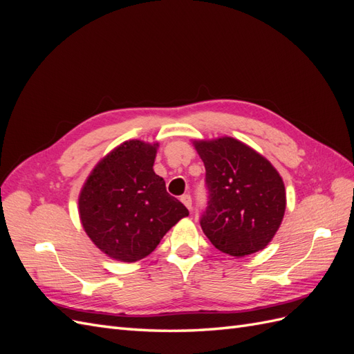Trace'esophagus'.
<instances>
[{
  "instance_id": "1",
  "label": "esophagus",
  "mask_w": 354,
  "mask_h": 354,
  "mask_svg": "<svg viewBox=\"0 0 354 354\" xmlns=\"http://www.w3.org/2000/svg\"><path fill=\"white\" fill-rule=\"evenodd\" d=\"M180 199H181V202L185 203V207L187 209H192V198H190V195H183Z\"/></svg>"
}]
</instances>
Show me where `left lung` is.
Returning a JSON list of instances; mask_svg holds the SVG:
<instances>
[{"label": "left lung", "instance_id": "1", "mask_svg": "<svg viewBox=\"0 0 354 354\" xmlns=\"http://www.w3.org/2000/svg\"><path fill=\"white\" fill-rule=\"evenodd\" d=\"M194 146L207 171L209 201L201 218L205 236L236 259L264 250L279 230L286 208L281 174L238 138L194 140Z\"/></svg>", "mask_w": 354, "mask_h": 354}]
</instances>
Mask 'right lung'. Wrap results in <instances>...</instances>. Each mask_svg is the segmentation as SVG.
<instances>
[{
	"instance_id": "1",
	"label": "right lung",
	"mask_w": 354,
	"mask_h": 354,
	"mask_svg": "<svg viewBox=\"0 0 354 354\" xmlns=\"http://www.w3.org/2000/svg\"><path fill=\"white\" fill-rule=\"evenodd\" d=\"M159 143L127 140L103 156L78 198L80 220L97 248L122 263L151 254L187 208L153 171Z\"/></svg>"
}]
</instances>
